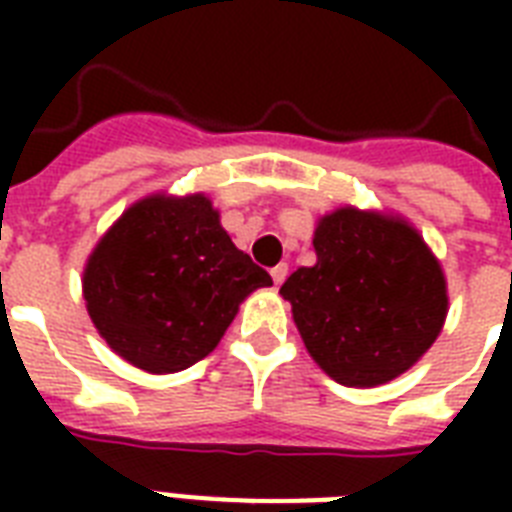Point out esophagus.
I'll use <instances>...</instances> for the list:
<instances>
[{"label": "esophagus", "instance_id": "obj_1", "mask_svg": "<svg viewBox=\"0 0 512 512\" xmlns=\"http://www.w3.org/2000/svg\"><path fill=\"white\" fill-rule=\"evenodd\" d=\"M287 273H289V265L287 263H279V265H276V268H271L273 284H276V287H281V284H284V279H287Z\"/></svg>", "mask_w": 512, "mask_h": 512}]
</instances>
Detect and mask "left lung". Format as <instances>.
I'll return each mask as SVG.
<instances>
[{
    "label": "left lung",
    "instance_id": "obj_1",
    "mask_svg": "<svg viewBox=\"0 0 512 512\" xmlns=\"http://www.w3.org/2000/svg\"><path fill=\"white\" fill-rule=\"evenodd\" d=\"M316 265L281 287L305 348L348 388L404 374L446 319V281L420 233L358 209L327 215L313 236Z\"/></svg>",
    "mask_w": 512,
    "mask_h": 512
}]
</instances>
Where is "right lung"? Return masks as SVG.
Here are the masks:
<instances>
[{
  "label": "right lung",
  "mask_w": 512,
  "mask_h": 512,
  "mask_svg": "<svg viewBox=\"0 0 512 512\" xmlns=\"http://www.w3.org/2000/svg\"><path fill=\"white\" fill-rule=\"evenodd\" d=\"M273 279L223 231L201 193L138 201L84 271L92 324L146 372H180L215 348L249 292Z\"/></svg>",
  "instance_id": "right-lung-1"
}]
</instances>
